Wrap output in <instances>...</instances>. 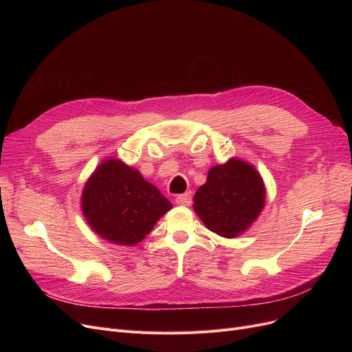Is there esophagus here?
Segmentation results:
<instances>
[{"mask_svg": "<svg viewBox=\"0 0 352 352\" xmlns=\"http://www.w3.org/2000/svg\"><path fill=\"white\" fill-rule=\"evenodd\" d=\"M191 192H186V194H179L175 197V202L178 206H191Z\"/></svg>", "mask_w": 352, "mask_h": 352, "instance_id": "esophagus-1", "label": "esophagus"}]
</instances>
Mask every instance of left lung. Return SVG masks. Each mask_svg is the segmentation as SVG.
Instances as JSON below:
<instances>
[{
    "label": "left lung",
    "mask_w": 352,
    "mask_h": 352,
    "mask_svg": "<svg viewBox=\"0 0 352 352\" xmlns=\"http://www.w3.org/2000/svg\"><path fill=\"white\" fill-rule=\"evenodd\" d=\"M264 201L261 175L252 165L232 158L210 170L207 182L194 195V210L210 231L234 238L260 215Z\"/></svg>",
    "instance_id": "8db88e82"
}]
</instances>
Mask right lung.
I'll return each instance as SVG.
<instances>
[{"label":"right lung","instance_id":"add662e5","mask_svg":"<svg viewBox=\"0 0 352 352\" xmlns=\"http://www.w3.org/2000/svg\"><path fill=\"white\" fill-rule=\"evenodd\" d=\"M171 207L153 184L120 160L104 161L82 192V212L91 228L120 245L142 241Z\"/></svg>","mask_w":352,"mask_h":352}]
</instances>
